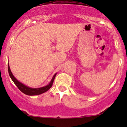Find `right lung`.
Wrapping results in <instances>:
<instances>
[{
	"instance_id": "right-lung-1",
	"label": "right lung",
	"mask_w": 127,
	"mask_h": 127,
	"mask_svg": "<svg viewBox=\"0 0 127 127\" xmlns=\"http://www.w3.org/2000/svg\"><path fill=\"white\" fill-rule=\"evenodd\" d=\"M8 68L9 75L11 79L12 80V81L14 82V84H15L16 86L18 87V88L22 92V93H23L24 94H25L26 95H39V94H41L42 93H44L46 91H47L48 90H49V89L51 88L52 84H53L54 81L55 77L57 75V73H55V75L53 76L51 82H49L47 85L45 86V87H40V88H30V87H27V86L24 85V84H23V83L20 82V81H18V80L14 77V76L13 75L12 73L11 72V69H10L9 65V62L8 63Z\"/></svg>"
}]
</instances>
